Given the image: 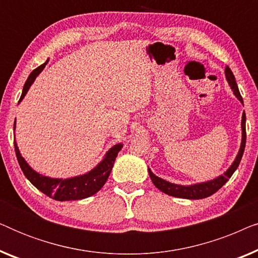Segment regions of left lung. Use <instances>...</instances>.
<instances>
[{
	"label": "left lung",
	"instance_id": "obj_1",
	"mask_svg": "<svg viewBox=\"0 0 258 258\" xmlns=\"http://www.w3.org/2000/svg\"><path fill=\"white\" fill-rule=\"evenodd\" d=\"M225 77H227L229 84H230L232 91L236 95V97L238 98L239 101L243 103V98L239 94L237 83H236L235 76L232 74L231 69L227 67L225 68ZM245 141H246V132H245V112H243L242 115V143H241V148H239V151L237 154V157L234 161V163L231 164V167L228 169L227 171L224 172L223 175H221L220 177L213 179V181H208L204 183H199V184H194V185H189V186H184V185H178V184H174V183H169L164 179H162L157 176H155L153 172H151L150 169H148L149 171V176L153 181L154 185L156 186L157 189H160L161 191H163L164 194H167L169 196H174V197H179V199H186V200H201V199H206V197H209L220 190L222 186H223L225 183L229 181V178L231 177L232 174H234L236 169L238 168L239 162L242 160L243 153H244V148H245Z\"/></svg>",
	"mask_w": 258,
	"mask_h": 258
}]
</instances>
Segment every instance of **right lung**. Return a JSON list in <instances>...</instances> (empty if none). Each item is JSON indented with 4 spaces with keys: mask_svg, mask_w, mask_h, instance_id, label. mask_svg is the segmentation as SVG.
<instances>
[{
    "mask_svg": "<svg viewBox=\"0 0 258 258\" xmlns=\"http://www.w3.org/2000/svg\"><path fill=\"white\" fill-rule=\"evenodd\" d=\"M47 62L43 63V64L40 67H37L36 69H34L33 72L30 73L29 77H28L26 83H24L23 91L22 95H21L20 101L22 100L24 95L27 94L28 89H29L31 83H33L35 79H36V76L43 70L45 64H47ZM14 129H15V123H14ZM14 147H15L17 161H19V164L21 169H22L24 176H26V177L31 182V184L36 186L40 191L56 201L82 200L96 194L98 190L104 185V183L107 182L109 175H110L111 172V169L114 167V162L116 160V157H117L118 151L122 149V144H116L115 147H112L111 149L108 151L105 157L103 158V161H102L96 168H94L93 170L89 171L86 175L77 176V177L73 178L58 179L45 177V176H42L40 174H37L36 171H34L33 169L27 164L24 158L21 156L16 142H14Z\"/></svg>",
    "mask_w": 258,
    "mask_h": 258,
    "instance_id": "obj_1",
    "label": "right lung"
}]
</instances>
